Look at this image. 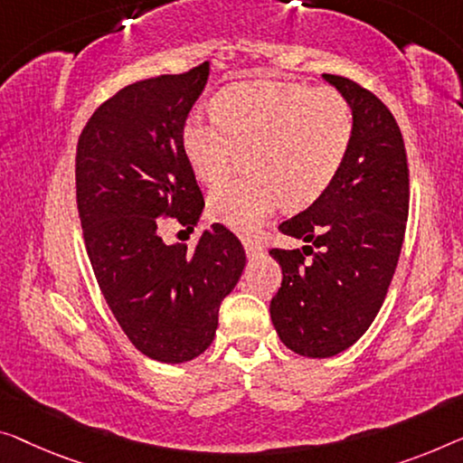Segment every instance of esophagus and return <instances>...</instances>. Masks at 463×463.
<instances>
[{
	"mask_svg": "<svg viewBox=\"0 0 463 463\" xmlns=\"http://www.w3.org/2000/svg\"><path fill=\"white\" fill-rule=\"evenodd\" d=\"M243 247H245V253L247 255H258V253L264 251V245H261L260 241L251 239V237H245L243 239Z\"/></svg>",
	"mask_w": 463,
	"mask_h": 463,
	"instance_id": "esophagus-1",
	"label": "esophagus"
}]
</instances>
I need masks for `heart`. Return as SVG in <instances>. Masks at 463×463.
<instances>
[{
    "label": "heart",
    "instance_id": "heart-1",
    "mask_svg": "<svg viewBox=\"0 0 463 463\" xmlns=\"http://www.w3.org/2000/svg\"><path fill=\"white\" fill-rule=\"evenodd\" d=\"M205 120L191 112L181 145L191 170L208 187L229 178L241 156L247 175L210 195L213 220L253 232L285 202L306 208L339 175L354 139V109L335 89L299 82H241L212 99Z\"/></svg>",
    "mask_w": 463,
    "mask_h": 463
}]
</instances>
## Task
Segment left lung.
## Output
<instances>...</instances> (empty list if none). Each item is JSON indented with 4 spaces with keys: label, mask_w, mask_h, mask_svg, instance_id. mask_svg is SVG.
<instances>
[{
    "label": "left lung",
    "mask_w": 463,
    "mask_h": 463,
    "mask_svg": "<svg viewBox=\"0 0 463 463\" xmlns=\"http://www.w3.org/2000/svg\"><path fill=\"white\" fill-rule=\"evenodd\" d=\"M354 109V139L333 184L279 224L303 250H270L282 282L270 301L280 341L306 357H333L374 322L402 253L410 170L391 109L357 82L322 74Z\"/></svg>",
    "instance_id": "8db88e82"
}]
</instances>
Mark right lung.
Listing matches in <instances>:
<instances>
[{
  "label": "right lung",
  "instance_id": "obj_1",
  "mask_svg": "<svg viewBox=\"0 0 463 463\" xmlns=\"http://www.w3.org/2000/svg\"><path fill=\"white\" fill-rule=\"evenodd\" d=\"M210 61L120 89L85 124L77 145V205L95 279L124 335L143 355L183 364L210 347L220 303L245 268L222 224L197 245H165V220L197 226L203 195L181 128Z\"/></svg>",
  "mask_w": 463,
  "mask_h": 463
}]
</instances>
